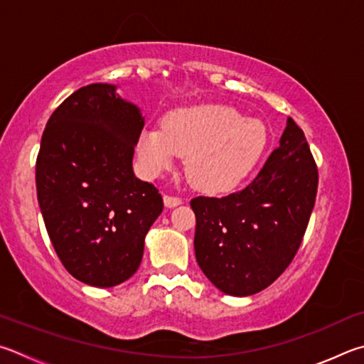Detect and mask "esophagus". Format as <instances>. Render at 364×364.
Returning a JSON list of instances; mask_svg holds the SVG:
<instances>
[{
  "instance_id": "1",
  "label": "esophagus",
  "mask_w": 364,
  "mask_h": 364,
  "mask_svg": "<svg viewBox=\"0 0 364 364\" xmlns=\"http://www.w3.org/2000/svg\"><path fill=\"white\" fill-rule=\"evenodd\" d=\"M163 201H164V206L169 208V209L176 208V206H178L182 203L181 198H177V196H169V195H166L164 198H163Z\"/></svg>"
}]
</instances>
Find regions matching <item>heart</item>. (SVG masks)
<instances>
[{
    "instance_id": "b5f03b06",
    "label": "heart",
    "mask_w": 364,
    "mask_h": 364,
    "mask_svg": "<svg viewBox=\"0 0 364 364\" xmlns=\"http://www.w3.org/2000/svg\"><path fill=\"white\" fill-rule=\"evenodd\" d=\"M163 129L144 127L136 144L146 176L158 177L186 155V174L195 188L225 193L238 187L257 164L267 131L257 119L243 118L233 107H182L163 118Z\"/></svg>"
}]
</instances>
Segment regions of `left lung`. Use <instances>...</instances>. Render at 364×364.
<instances>
[{
	"label": "left lung",
	"instance_id": "1",
	"mask_svg": "<svg viewBox=\"0 0 364 364\" xmlns=\"http://www.w3.org/2000/svg\"><path fill=\"white\" fill-rule=\"evenodd\" d=\"M318 169L301 127L288 118L257 177L241 192L190 201L195 256L215 288L246 297L275 282L301 246L315 206Z\"/></svg>",
	"mask_w": 364,
	"mask_h": 364
}]
</instances>
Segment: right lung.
Wrapping results in <instances>:
<instances>
[{"label": "right lung", "mask_w": 364, "mask_h": 364, "mask_svg": "<svg viewBox=\"0 0 364 364\" xmlns=\"http://www.w3.org/2000/svg\"><path fill=\"white\" fill-rule=\"evenodd\" d=\"M145 124L114 85L78 89L50 114L36 159L44 225L68 273L113 288L137 272L163 198L132 169Z\"/></svg>", "instance_id": "1"}]
</instances>
